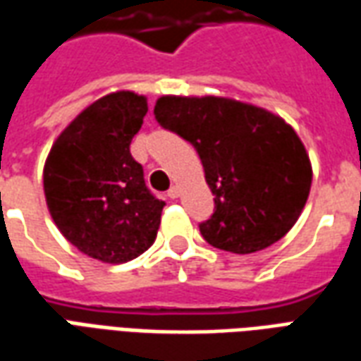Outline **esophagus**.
Wrapping results in <instances>:
<instances>
[{"instance_id": "obj_1", "label": "esophagus", "mask_w": 361, "mask_h": 361, "mask_svg": "<svg viewBox=\"0 0 361 361\" xmlns=\"http://www.w3.org/2000/svg\"><path fill=\"white\" fill-rule=\"evenodd\" d=\"M180 188H178V185H172V188L168 189V197H170V199H178V197H180Z\"/></svg>"}]
</instances>
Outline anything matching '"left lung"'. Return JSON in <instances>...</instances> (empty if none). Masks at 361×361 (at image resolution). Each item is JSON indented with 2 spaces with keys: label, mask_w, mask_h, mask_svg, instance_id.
Returning <instances> with one entry per match:
<instances>
[{
  "label": "left lung",
  "mask_w": 361,
  "mask_h": 361,
  "mask_svg": "<svg viewBox=\"0 0 361 361\" xmlns=\"http://www.w3.org/2000/svg\"><path fill=\"white\" fill-rule=\"evenodd\" d=\"M154 116L199 152L214 195V212L199 230L212 247L245 255L290 232L313 178L292 126L265 108L222 96H160Z\"/></svg>",
  "instance_id": "obj_1"
}]
</instances>
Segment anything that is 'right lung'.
<instances>
[{
    "mask_svg": "<svg viewBox=\"0 0 361 361\" xmlns=\"http://www.w3.org/2000/svg\"><path fill=\"white\" fill-rule=\"evenodd\" d=\"M147 111V98L131 90L98 98L59 133L44 164V195L59 232L110 265L149 250L164 209L129 152Z\"/></svg>",
    "mask_w": 361,
    "mask_h": 361,
    "instance_id": "add662e5",
    "label": "right lung"
}]
</instances>
